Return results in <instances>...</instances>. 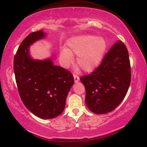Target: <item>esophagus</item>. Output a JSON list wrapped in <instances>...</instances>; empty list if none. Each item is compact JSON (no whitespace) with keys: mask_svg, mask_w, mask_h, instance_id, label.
<instances>
[{"mask_svg":"<svg viewBox=\"0 0 147 147\" xmlns=\"http://www.w3.org/2000/svg\"><path fill=\"white\" fill-rule=\"evenodd\" d=\"M74 81H75V82H78L80 80L79 76L76 75V74H74Z\"/></svg>","mask_w":147,"mask_h":147,"instance_id":"34e87169","label":"esophagus"}]
</instances>
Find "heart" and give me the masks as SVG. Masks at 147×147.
<instances>
[{"label": "heart", "mask_w": 147, "mask_h": 147, "mask_svg": "<svg viewBox=\"0 0 147 147\" xmlns=\"http://www.w3.org/2000/svg\"><path fill=\"white\" fill-rule=\"evenodd\" d=\"M68 49L61 52V59L65 66L73 61V55H77L76 63L84 71H91L97 67L106 51V43L102 37L84 35L74 38L68 42Z\"/></svg>", "instance_id": "heart-1"}]
</instances>
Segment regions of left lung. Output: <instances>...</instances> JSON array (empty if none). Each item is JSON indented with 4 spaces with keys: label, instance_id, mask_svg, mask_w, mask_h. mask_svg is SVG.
Instances as JSON below:
<instances>
[{
    "label": "left lung",
    "instance_id": "obj_1",
    "mask_svg": "<svg viewBox=\"0 0 147 147\" xmlns=\"http://www.w3.org/2000/svg\"><path fill=\"white\" fill-rule=\"evenodd\" d=\"M86 104L96 114L114 110L125 97L131 81L128 51L121 41L112 46L100 65L90 74L82 76Z\"/></svg>",
    "mask_w": 147,
    "mask_h": 147
}]
</instances>
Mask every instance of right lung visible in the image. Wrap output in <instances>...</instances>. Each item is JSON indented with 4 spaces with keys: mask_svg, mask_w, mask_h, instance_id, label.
Instances as JSON below:
<instances>
[{
    "mask_svg": "<svg viewBox=\"0 0 147 147\" xmlns=\"http://www.w3.org/2000/svg\"><path fill=\"white\" fill-rule=\"evenodd\" d=\"M45 35L41 30L27 35L14 57L13 67L24 105L38 117L49 119L63 112L74 78L66 69L54 65L51 59L39 61L30 57L28 48Z\"/></svg>",
    "mask_w": 147,
    "mask_h": 147,
    "instance_id": "right-lung-1",
    "label": "right lung"
}]
</instances>
